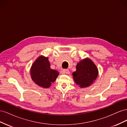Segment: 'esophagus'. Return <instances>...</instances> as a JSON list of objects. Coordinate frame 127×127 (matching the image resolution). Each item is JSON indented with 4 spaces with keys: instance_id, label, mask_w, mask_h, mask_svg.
Returning a JSON list of instances; mask_svg holds the SVG:
<instances>
[{
    "instance_id": "1",
    "label": "esophagus",
    "mask_w": 127,
    "mask_h": 127,
    "mask_svg": "<svg viewBox=\"0 0 127 127\" xmlns=\"http://www.w3.org/2000/svg\"><path fill=\"white\" fill-rule=\"evenodd\" d=\"M69 70L68 69H64L63 70V74H68L69 73Z\"/></svg>"
}]
</instances>
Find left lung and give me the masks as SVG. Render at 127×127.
<instances>
[{"mask_svg":"<svg viewBox=\"0 0 127 127\" xmlns=\"http://www.w3.org/2000/svg\"><path fill=\"white\" fill-rule=\"evenodd\" d=\"M76 70L72 73L74 82L80 88L90 86L96 79L98 70L89 58L83 59L77 64Z\"/></svg>","mask_w":127,"mask_h":127,"instance_id":"8db88e82","label":"left lung"}]
</instances>
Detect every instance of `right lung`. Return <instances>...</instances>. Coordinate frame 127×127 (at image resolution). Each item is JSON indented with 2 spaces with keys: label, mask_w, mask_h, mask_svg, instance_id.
I'll return each instance as SVG.
<instances>
[{
  "label": "right lung",
  "mask_w": 127,
  "mask_h": 127,
  "mask_svg": "<svg viewBox=\"0 0 127 127\" xmlns=\"http://www.w3.org/2000/svg\"><path fill=\"white\" fill-rule=\"evenodd\" d=\"M30 75L36 85L47 88L56 80L59 72L50 68L48 57L40 56L33 63L30 69Z\"/></svg>",
  "instance_id": "add662e5"
}]
</instances>
